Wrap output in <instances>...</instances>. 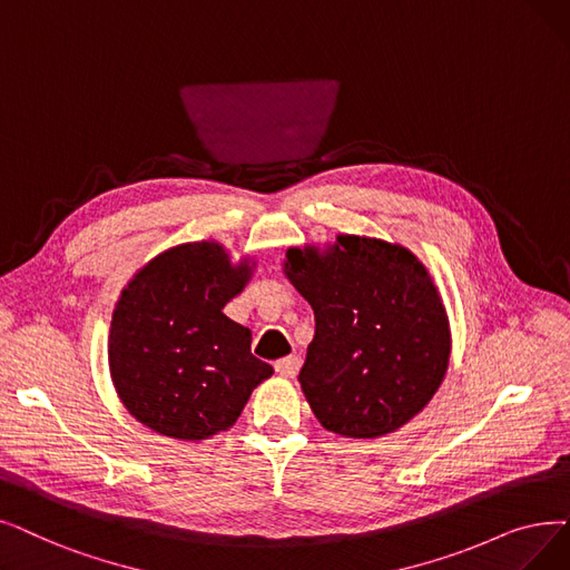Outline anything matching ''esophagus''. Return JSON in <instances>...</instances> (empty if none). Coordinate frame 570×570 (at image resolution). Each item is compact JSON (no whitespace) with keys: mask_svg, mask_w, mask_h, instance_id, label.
<instances>
[{"mask_svg":"<svg viewBox=\"0 0 570 570\" xmlns=\"http://www.w3.org/2000/svg\"><path fill=\"white\" fill-rule=\"evenodd\" d=\"M298 367H301L298 356H286V358H279L275 363V370H277L279 377H295V375H298Z\"/></svg>","mask_w":570,"mask_h":570,"instance_id":"1","label":"esophagus"}]
</instances>
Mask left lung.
<instances>
[{
    "label": "left lung",
    "mask_w": 570,
    "mask_h": 570,
    "mask_svg": "<svg viewBox=\"0 0 570 570\" xmlns=\"http://www.w3.org/2000/svg\"><path fill=\"white\" fill-rule=\"evenodd\" d=\"M284 275L314 309L301 370L326 431L380 438L422 412L448 373L450 316L426 265L401 244L337 235L291 246Z\"/></svg>",
    "instance_id": "obj_1"
}]
</instances>
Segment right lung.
<instances>
[{
	"label": "right lung",
	"mask_w": 570,
	"mask_h": 570,
	"mask_svg": "<svg viewBox=\"0 0 570 570\" xmlns=\"http://www.w3.org/2000/svg\"><path fill=\"white\" fill-rule=\"evenodd\" d=\"M220 242H186L141 265L120 291L109 373L120 403L151 431L197 442L228 431L275 370L252 354V331L224 307L254 277Z\"/></svg>",
	"instance_id": "1"
}]
</instances>
